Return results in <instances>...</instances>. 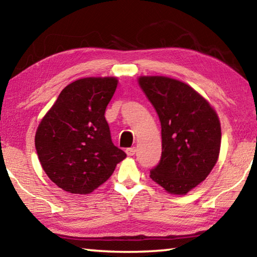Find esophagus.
Segmentation results:
<instances>
[{
    "label": "esophagus",
    "mask_w": 257,
    "mask_h": 257,
    "mask_svg": "<svg viewBox=\"0 0 257 257\" xmlns=\"http://www.w3.org/2000/svg\"><path fill=\"white\" fill-rule=\"evenodd\" d=\"M125 153H127L128 156H133L136 153V147H130V149L125 150Z\"/></svg>",
    "instance_id": "1"
}]
</instances>
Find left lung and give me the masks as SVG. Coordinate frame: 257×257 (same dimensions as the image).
<instances>
[{
  "label": "left lung",
  "mask_w": 257,
  "mask_h": 257,
  "mask_svg": "<svg viewBox=\"0 0 257 257\" xmlns=\"http://www.w3.org/2000/svg\"><path fill=\"white\" fill-rule=\"evenodd\" d=\"M161 122L162 156L152 180L167 193L186 195L217 162L221 124L213 106L193 87L164 76L138 78Z\"/></svg>",
  "instance_id": "obj_1"
}]
</instances>
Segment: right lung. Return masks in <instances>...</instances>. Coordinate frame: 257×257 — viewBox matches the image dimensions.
I'll return each instance as SVG.
<instances>
[{"label":"right lung","mask_w":257,"mask_h":257,"mask_svg":"<svg viewBox=\"0 0 257 257\" xmlns=\"http://www.w3.org/2000/svg\"><path fill=\"white\" fill-rule=\"evenodd\" d=\"M115 77H87L63 88L43 116L35 146L43 170L61 189L87 195L112 176L125 153L113 145L104 116Z\"/></svg>","instance_id":"1"}]
</instances>
